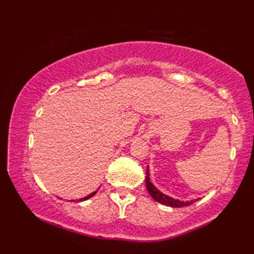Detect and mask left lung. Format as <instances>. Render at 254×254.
Returning a JSON list of instances; mask_svg holds the SVG:
<instances>
[{
	"mask_svg": "<svg viewBox=\"0 0 254 254\" xmlns=\"http://www.w3.org/2000/svg\"><path fill=\"white\" fill-rule=\"evenodd\" d=\"M147 177H145V186H147V190L149 194H150L152 199L155 201H157V202L164 204V206H168V207H172V208H182V207H186V206H190V204H192L195 202V200H190V201H180V200H177V199H173L171 196H168L165 195L164 193H162L161 190H159L157 187H156L154 184L150 182V177H149V169L147 168Z\"/></svg>",
	"mask_w": 254,
	"mask_h": 254,
	"instance_id": "1",
	"label": "left lung"
}]
</instances>
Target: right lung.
I'll return each mask as SVG.
<instances>
[{
  "label": "right lung",
  "instance_id": "1",
  "mask_svg": "<svg viewBox=\"0 0 254 254\" xmlns=\"http://www.w3.org/2000/svg\"><path fill=\"white\" fill-rule=\"evenodd\" d=\"M97 193V190H95V192H92L91 194H89L88 196H84V197H81V199H78L77 201H79V202H82V201H85V200H88V199H90V197H92L93 195H95V194ZM72 201V200H71Z\"/></svg>",
  "mask_w": 254,
  "mask_h": 254
}]
</instances>
